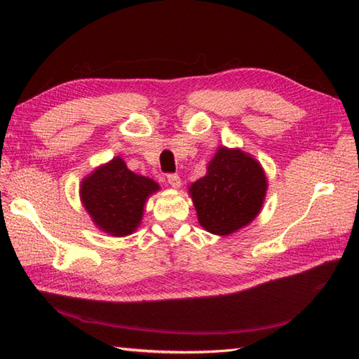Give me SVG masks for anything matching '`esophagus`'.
Wrapping results in <instances>:
<instances>
[{
  "label": "esophagus",
  "instance_id": "34e87169",
  "mask_svg": "<svg viewBox=\"0 0 359 359\" xmlns=\"http://www.w3.org/2000/svg\"><path fill=\"white\" fill-rule=\"evenodd\" d=\"M168 184H170L172 188H179L180 187V177L177 174H168L166 175Z\"/></svg>",
  "mask_w": 359,
  "mask_h": 359
}]
</instances>
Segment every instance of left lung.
<instances>
[{"instance_id":"left-lung-1","label":"left lung","mask_w":359,"mask_h":359,"mask_svg":"<svg viewBox=\"0 0 359 359\" xmlns=\"http://www.w3.org/2000/svg\"><path fill=\"white\" fill-rule=\"evenodd\" d=\"M266 179L255 158L239 149L219 148L205 177L189 187L201 225L226 236L250 224L261 210Z\"/></svg>"}]
</instances>
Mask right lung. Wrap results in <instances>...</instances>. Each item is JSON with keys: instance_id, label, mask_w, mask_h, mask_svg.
<instances>
[{"instance_id": "1", "label": "right lung", "mask_w": 359, "mask_h": 359, "mask_svg": "<svg viewBox=\"0 0 359 359\" xmlns=\"http://www.w3.org/2000/svg\"><path fill=\"white\" fill-rule=\"evenodd\" d=\"M154 180L129 171L120 157L81 182V202L97 226L112 236H128L139 226L143 205L157 191Z\"/></svg>"}]
</instances>
